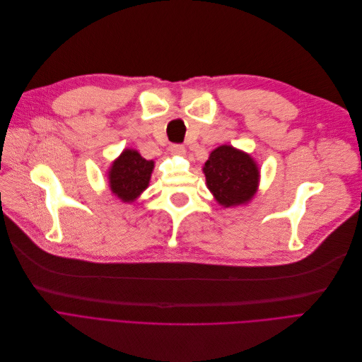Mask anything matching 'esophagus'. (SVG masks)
Masks as SVG:
<instances>
[{
	"label": "esophagus",
	"instance_id": "esophagus-1",
	"mask_svg": "<svg viewBox=\"0 0 362 362\" xmlns=\"http://www.w3.org/2000/svg\"><path fill=\"white\" fill-rule=\"evenodd\" d=\"M169 151H170V154H174V156H182V154H185V148H184V146H180V144L170 146Z\"/></svg>",
	"mask_w": 362,
	"mask_h": 362
}]
</instances>
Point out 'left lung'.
Masks as SVG:
<instances>
[{"mask_svg":"<svg viewBox=\"0 0 362 362\" xmlns=\"http://www.w3.org/2000/svg\"><path fill=\"white\" fill-rule=\"evenodd\" d=\"M206 185L223 208L250 202L259 184V169L250 154L219 146L203 166Z\"/></svg>","mask_w":362,"mask_h":362,"instance_id":"obj_1","label":"left lung"}]
</instances>
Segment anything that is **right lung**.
I'll list each match as a JSON object with an SVG mask.
<instances>
[{
  "mask_svg": "<svg viewBox=\"0 0 362 362\" xmlns=\"http://www.w3.org/2000/svg\"><path fill=\"white\" fill-rule=\"evenodd\" d=\"M153 168V160L144 159L136 150L125 148L109 169L112 193L125 203L134 202L148 187Z\"/></svg>",
  "mask_w": 362,
  "mask_h": 362,
  "instance_id": "right-lung-1",
  "label": "right lung"
}]
</instances>
